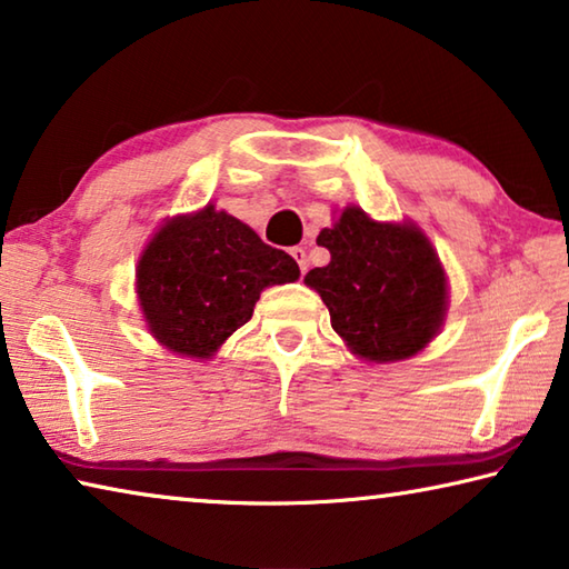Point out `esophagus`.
Listing matches in <instances>:
<instances>
[{
  "label": "esophagus",
  "instance_id": "obj_1",
  "mask_svg": "<svg viewBox=\"0 0 569 569\" xmlns=\"http://www.w3.org/2000/svg\"><path fill=\"white\" fill-rule=\"evenodd\" d=\"M290 254L295 257V262L300 264V272L305 274V272H307V251H305L302 247H292V249H290Z\"/></svg>",
  "mask_w": 569,
  "mask_h": 569
}]
</instances>
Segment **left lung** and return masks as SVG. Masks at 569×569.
<instances>
[{
	"instance_id": "left-lung-1",
	"label": "left lung",
	"mask_w": 569,
	"mask_h": 569,
	"mask_svg": "<svg viewBox=\"0 0 569 569\" xmlns=\"http://www.w3.org/2000/svg\"><path fill=\"white\" fill-rule=\"evenodd\" d=\"M318 244L330 251V264L310 269L305 284L322 297L332 330L358 358L406 360L436 338L449 287L416 223H380L348 207Z\"/></svg>"
}]
</instances>
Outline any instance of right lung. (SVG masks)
Returning <instances> with one entry per match:
<instances>
[{
  "label": "right lung",
  "mask_w": 569,
  "mask_h": 569,
  "mask_svg": "<svg viewBox=\"0 0 569 569\" xmlns=\"http://www.w3.org/2000/svg\"><path fill=\"white\" fill-rule=\"evenodd\" d=\"M297 277L300 267L287 251L209 203L156 231L138 259L136 292L153 338L203 360L249 322L264 287Z\"/></svg>",
  "instance_id": "obj_1"
}]
</instances>
